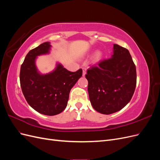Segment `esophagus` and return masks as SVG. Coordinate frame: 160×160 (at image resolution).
<instances>
[{
  "label": "esophagus",
  "instance_id": "34e87169",
  "mask_svg": "<svg viewBox=\"0 0 160 160\" xmlns=\"http://www.w3.org/2000/svg\"><path fill=\"white\" fill-rule=\"evenodd\" d=\"M82 69H83V76H85V73H86V71H87V68L85 67H82Z\"/></svg>",
  "mask_w": 160,
  "mask_h": 160
}]
</instances>
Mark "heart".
<instances>
[{"instance_id": "1", "label": "heart", "mask_w": 160, "mask_h": 160, "mask_svg": "<svg viewBox=\"0 0 160 160\" xmlns=\"http://www.w3.org/2000/svg\"><path fill=\"white\" fill-rule=\"evenodd\" d=\"M98 57H100V54H98Z\"/></svg>"}]
</instances>
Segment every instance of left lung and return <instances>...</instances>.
Listing matches in <instances>:
<instances>
[{
  "mask_svg": "<svg viewBox=\"0 0 160 160\" xmlns=\"http://www.w3.org/2000/svg\"><path fill=\"white\" fill-rule=\"evenodd\" d=\"M88 93L93 108L109 115L123 109L136 87V67L129 51L113 45V54L88 69Z\"/></svg>",
  "mask_w": 160,
  "mask_h": 160,
  "instance_id": "8db88e82",
  "label": "left lung"
}]
</instances>
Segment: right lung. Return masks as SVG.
<instances>
[{
	"instance_id": "add662e5",
	"label": "right lung",
	"mask_w": 160,
	"mask_h": 160,
	"mask_svg": "<svg viewBox=\"0 0 160 160\" xmlns=\"http://www.w3.org/2000/svg\"><path fill=\"white\" fill-rule=\"evenodd\" d=\"M49 42H45L28 52L21 67L20 83L27 103L37 112L46 115L61 113L67 105L71 88L82 76L79 69L71 72L61 64L47 75L37 71L35 59L50 50Z\"/></svg>"
}]
</instances>
